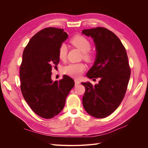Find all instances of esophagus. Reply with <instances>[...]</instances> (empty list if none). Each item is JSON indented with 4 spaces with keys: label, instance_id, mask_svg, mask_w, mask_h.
Listing matches in <instances>:
<instances>
[{
    "label": "esophagus",
    "instance_id": "esophagus-1",
    "mask_svg": "<svg viewBox=\"0 0 148 148\" xmlns=\"http://www.w3.org/2000/svg\"><path fill=\"white\" fill-rule=\"evenodd\" d=\"M75 86H77V85L80 84V82H79L77 79H75Z\"/></svg>",
    "mask_w": 148,
    "mask_h": 148
}]
</instances>
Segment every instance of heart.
Instances as JSON below:
<instances>
[{
  "label": "heart",
  "instance_id": "heart-1",
  "mask_svg": "<svg viewBox=\"0 0 148 148\" xmlns=\"http://www.w3.org/2000/svg\"><path fill=\"white\" fill-rule=\"evenodd\" d=\"M70 42L83 52V59L90 61L92 59V55L89 51L91 43L89 40L82 35H75L70 40ZM67 55V47L65 44L60 46L58 51V57L61 60H65ZM86 70V65L82 62L71 63L64 68V72L66 75L73 78H79Z\"/></svg>",
  "mask_w": 148,
  "mask_h": 148
}]
</instances>
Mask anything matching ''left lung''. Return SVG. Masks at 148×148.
Wrapping results in <instances>:
<instances>
[{"mask_svg":"<svg viewBox=\"0 0 148 148\" xmlns=\"http://www.w3.org/2000/svg\"><path fill=\"white\" fill-rule=\"evenodd\" d=\"M82 33L93 38L97 52L86 76L90 79L101 78L95 86L82 83L85 87L83 105L92 117L104 118L118 108L126 92L131 74L128 56L120 39L107 28L83 29Z\"/></svg>","mask_w":148,"mask_h":148,"instance_id":"1","label":"left lung"}]
</instances>
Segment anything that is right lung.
<instances>
[{
  "mask_svg": "<svg viewBox=\"0 0 148 148\" xmlns=\"http://www.w3.org/2000/svg\"><path fill=\"white\" fill-rule=\"evenodd\" d=\"M67 38L63 29L46 28L31 38L23 51L20 69L21 91L30 108L44 119L53 118L60 112L75 85L67 75L59 82L51 79L52 68L59 63V48Z\"/></svg>",
  "mask_w": 148,
  "mask_h": 148,
  "instance_id": "add662e5",
  "label": "right lung"
}]
</instances>
